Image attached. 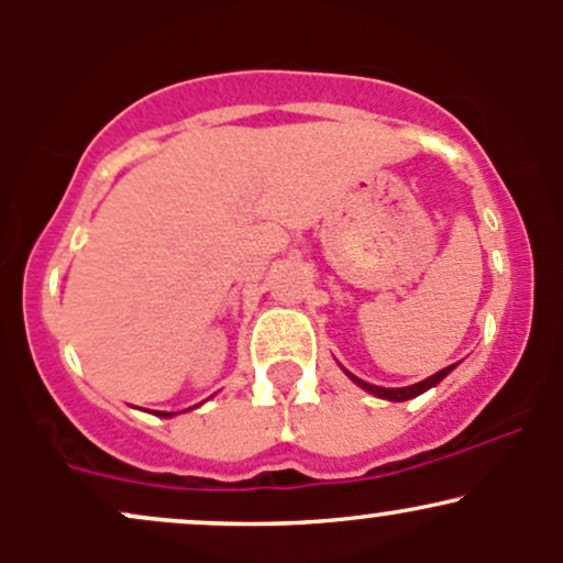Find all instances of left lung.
Returning <instances> with one entry per match:
<instances>
[{
  "mask_svg": "<svg viewBox=\"0 0 563 563\" xmlns=\"http://www.w3.org/2000/svg\"><path fill=\"white\" fill-rule=\"evenodd\" d=\"M450 371H452V365H450V367H444V371L434 373V376H429V378H426V380H421V384L405 386V389H384V386H373V384H367V380L357 378V376H352V373H346V376L352 378L354 384H357V386H363L365 391L376 394V397H380V399H391V402H405V399H412V397H418V394H423L426 389H431V386H437L439 380H442L444 376H448Z\"/></svg>",
  "mask_w": 563,
  "mask_h": 563,
  "instance_id": "1",
  "label": "left lung"
}]
</instances>
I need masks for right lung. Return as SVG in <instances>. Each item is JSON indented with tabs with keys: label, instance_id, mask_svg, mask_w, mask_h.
<instances>
[{
	"label": "right lung",
	"instance_id": "obj_1",
	"mask_svg": "<svg viewBox=\"0 0 563 563\" xmlns=\"http://www.w3.org/2000/svg\"><path fill=\"white\" fill-rule=\"evenodd\" d=\"M161 416H172V412H161Z\"/></svg>",
	"mask_w": 563,
	"mask_h": 563
}]
</instances>
